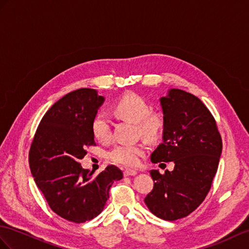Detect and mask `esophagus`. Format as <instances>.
<instances>
[{
	"label": "esophagus",
	"mask_w": 249,
	"mask_h": 249,
	"mask_svg": "<svg viewBox=\"0 0 249 249\" xmlns=\"http://www.w3.org/2000/svg\"><path fill=\"white\" fill-rule=\"evenodd\" d=\"M137 171L133 170V169H125L124 171V177H133V175H136Z\"/></svg>",
	"instance_id": "34e87169"
}]
</instances>
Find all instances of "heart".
Here are the masks:
<instances>
[{
  "label": "heart",
  "instance_id": "b5f03b06",
  "mask_svg": "<svg viewBox=\"0 0 249 249\" xmlns=\"http://www.w3.org/2000/svg\"><path fill=\"white\" fill-rule=\"evenodd\" d=\"M148 101L135 93H126L116 101L113 112L120 118L136 124L137 132L142 136L154 141L159 138L165 126L163 115L160 111H150ZM95 138L100 142H107L111 139L110 123L105 114H97L92 123ZM142 144H117L107 152V159L123 166H135L144 154Z\"/></svg>",
  "mask_w": 249,
  "mask_h": 249
}]
</instances>
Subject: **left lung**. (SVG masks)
Instances as JSON below:
<instances>
[{"label":"left lung","mask_w":249,"mask_h":249,"mask_svg":"<svg viewBox=\"0 0 249 249\" xmlns=\"http://www.w3.org/2000/svg\"><path fill=\"white\" fill-rule=\"evenodd\" d=\"M165 119L162 142L151 161H173V171L151 170L153 190L145 196L149 210L160 219L175 221L189 215L211 188L222 154L215 120L197 97L171 89L160 99Z\"/></svg>","instance_id":"1"}]
</instances>
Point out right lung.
I'll return each instance as SVG.
<instances>
[{
    "label": "right lung",
    "instance_id": "add662e5",
    "mask_svg": "<svg viewBox=\"0 0 249 249\" xmlns=\"http://www.w3.org/2000/svg\"><path fill=\"white\" fill-rule=\"evenodd\" d=\"M104 101L94 89L66 94L45 113L29 150L36 184L54 213L70 222L98 215L113 183L124 177L113 165L94 175L79 162L88 147L96 144L92 123Z\"/></svg>",
    "mask_w": 249,
    "mask_h": 249
}]
</instances>
